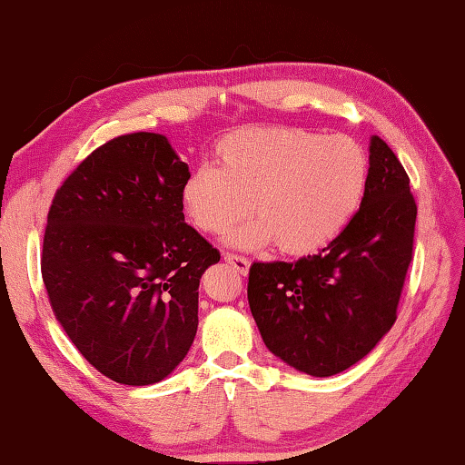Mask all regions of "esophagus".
Returning a JSON list of instances; mask_svg holds the SVG:
<instances>
[{
    "instance_id": "esophagus-1",
    "label": "esophagus",
    "mask_w": 465,
    "mask_h": 465,
    "mask_svg": "<svg viewBox=\"0 0 465 465\" xmlns=\"http://www.w3.org/2000/svg\"><path fill=\"white\" fill-rule=\"evenodd\" d=\"M223 258H225V262H230V264L233 266L235 272L248 274V269H250L248 258H243V256H240V254H232V252H225Z\"/></svg>"
}]
</instances>
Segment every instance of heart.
Segmentation results:
<instances>
[{"label": "heart", "instance_id": "heart-1", "mask_svg": "<svg viewBox=\"0 0 465 465\" xmlns=\"http://www.w3.org/2000/svg\"><path fill=\"white\" fill-rule=\"evenodd\" d=\"M217 155L222 168L201 163L188 176L184 209L213 235L252 209L256 222L232 235L242 248L274 242L282 254H312L344 230L365 193L367 157L349 137L254 127L223 137Z\"/></svg>", "mask_w": 465, "mask_h": 465}]
</instances>
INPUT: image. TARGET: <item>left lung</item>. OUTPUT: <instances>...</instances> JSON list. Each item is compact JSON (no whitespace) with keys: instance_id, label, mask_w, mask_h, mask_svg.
Here are the masks:
<instances>
[{"instance_id":"8db88e82","label":"left lung","mask_w":465,"mask_h":465,"mask_svg":"<svg viewBox=\"0 0 465 465\" xmlns=\"http://www.w3.org/2000/svg\"><path fill=\"white\" fill-rule=\"evenodd\" d=\"M414 223L411 178L373 135L363 199L344 230L297 262L250 266L248 303L269 351L316 377L363 359L398 318Z\"/></svg>"}]
</instances>
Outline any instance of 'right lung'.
<instances>
[{
	"mask_svg": "<svg viewBox=\"0 0 465 465\" xmlns=\"http://www.w3.org/2000/svg\"><path fill=\"white\" fill-rule=\"evenodd\" d=\"M188 166L155 133L85 157L53 196L41 272L54 316L116 383L162 381L199 326V281L219 250L184 222Z\"/></svg>",
	"mask_w": 465,
	"mask_h": 465,
	"instance_id": "1",
	"label": "right lung"
}]
</instances>
